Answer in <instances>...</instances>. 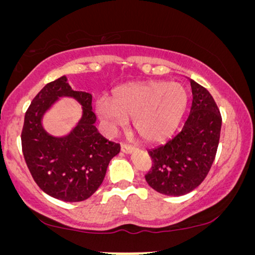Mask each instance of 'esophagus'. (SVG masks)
<instances>
[{"label":"esophagus","mask_w":255,"mask_h":255,"mask_svg":"<svg viewBox=\"0 0 255 255\" xmlns=\"http://www.w3.org/2000/svg\"><path fill=\"white\" fill-rule=\"evenodd\" d=\"M121 149H122V152H124V153H132L134 151V147L132 145L127 144V142H123V144L121 145Z\"/></svg>","instance_id":"1"}]
</instances>
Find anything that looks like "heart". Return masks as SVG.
<instances>
[{
	"instance_id": "obj_1",
	"label": "heart",
	"mask_w": 255,
	"mask_h": 255,
	"mask_svg": "<svg viewBox=\"0 0 255 255\" xmlns=\"http://www.w3.org/2000/svg\"><path fill=\"white\" fill-rule=\"evenodd\" d=\"M188 106V92L181 83L134 82L114 90L113 97H101L96 111L111 130L133 118V128L145 141L169 137L180 124Z\"/></svg>"
}]
</instances>
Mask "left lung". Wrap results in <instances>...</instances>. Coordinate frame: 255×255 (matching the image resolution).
I'll return each mask as SVG.
<instances>
[{"label": "left lung", "instance_id": "left-lung-1", "mask_svg": "<svg viewBox=\"0 0 255 255\" xmlns=\"http://www.w3.org/2000/svg\"><path fill=\"white\" fill-rule=\"evenodd\" d=\"M193 103L182 130L165 145L149 149L151 170L145 179L160 194L182 196L203 182L219 144L222 116L214 97L190 80Z\"/></svg>", "mask_w": 255, "mask_h": 255}]
</instances>
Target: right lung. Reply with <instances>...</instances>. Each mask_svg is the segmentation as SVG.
I'll return each mask as SVG.
<instances>
[{
  "instance_id": "right-lung-1",
  "label": "right lung",
  "mask_w": 255,
  "mask_h": 255,
  "mask_svg": "<svg viewBox=\"0 0 255 255\" xmlns=\"http://www.w3.org/2000/svg\"><path fill=\"white\" fill-rule=\"evenodd\" d=\"M75 98L83 106V117L71 134L53 137L43 130L41 118L59 97ZM92 95L75 92L61 76L47 83L27 108L22 130V149L34 182L50 196L65 202L89 198L102 184L110 160L121 145L97 131Z\"/></svg>"
}]
</instances>
